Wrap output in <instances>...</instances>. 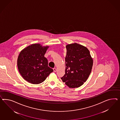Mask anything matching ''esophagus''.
Returning <instances> with one entry per match:
<instances>
[{
	"instance_id": "1",
	"label": "esophagus",
	"mask_w": 120,
	"mask_h": 120,
	"mask_svg": "<svg viewBox=\"0 0 120 120\" xmlns=\"http://www.w3.org/2000/svg\"><path fill=\"white\" fill-rule=\"evenodd\" d=\"M53 71L54 72H56L57 71V69L56 68H53Z\"/></svg>"
}]
</instances>
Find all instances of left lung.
I'll use <instances>...</instances> for the list:
<instances>
[{"label":"left lung","instance_id":"8db88e82","mask_svg":"<svg viewBox=\"0 0 120 120\" xmlns=\"http://www.w3.org/2000/svg\"><path fill=\"white\" fill-rule=\"evenodd\" d=\"M66 48L65 74L61 79L69 88L80 87L90 74L93 60L84 46L75 43L67 45Z\"/></svg>","mask_w":120,"mask_h":120}]
</instances>
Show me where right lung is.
<instances>
[{
	"label": "right lung",
	"mask_w": 120,
	"mask_h": 120,
	"mask_svg": "<svg viewBox=\"0 0 120 120\" xmlns=\"http://www.w3.org/2000/svg\"><path fill=\"white\" fill-rule=\"evenodd\" d=\"M49 46L34 44L23 49L17 59V66L23 78L30 83L38 84L45 81L53 70L48 66L44 55Z\"/></svg>",
	"instance_id": "obj_1"
}]
</instances>
